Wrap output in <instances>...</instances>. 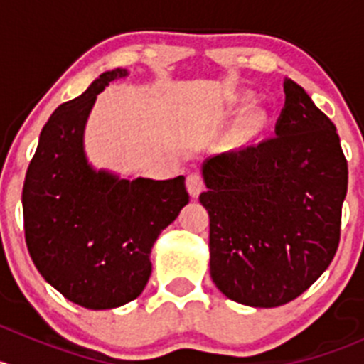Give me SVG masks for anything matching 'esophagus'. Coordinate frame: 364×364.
<instances>
[{
	"label": "esophagus",
	"mask_w": 364,
	"mask_h": 364,
	"mask_svg": "<svg viewBox=\"0 0 364 364\" xmlns=\"http://www.w3.org/2000/svg\"><path fill=\"white\" fill-rule=\"evenodd\" d=\"M186 188H188L190 196H192L193 199H197V197H199V193L203 192V188H204V181H203V178H200V174L192 172V174L186 176Z\"/></svg>",
	"instance_id": "esophagus-1"
}]
</instances>
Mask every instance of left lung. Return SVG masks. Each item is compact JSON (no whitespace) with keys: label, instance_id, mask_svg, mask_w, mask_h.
<instances>
[{"label":"left lung","instance_id":"left-lung-1","mask_svg":"<svg viewBox=\"0 0 364 364\" xmlns=\"http://www.w3.org/2000/svg\"><path fill=\"white\" fill-rule=\"evenodd\" d=\"M274 135L204 160L209 273L236 303L273 308L303 294L331 264L347 196L335 124L292 79Z\"/></svg>","mask_w":364,"mask_h":364}]
</instances>
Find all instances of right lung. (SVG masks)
<instances>
[{"instance_id":"1","label":"right lung","mask_w":364,"mask_h":364,"mask_svg":"<svg viewBox=\"0 0 364 364\" xmlns=\"http://www.w3.org/2000/svg\"><path fill=\"white\" fill-rule=\"evenodd\" d=\"M127 75V68L107 70L53 112L24 179L29 255L47 284L90 310L141 296L153 245L190 199L183 176L123 178L87 159L84 132L98 93Z\"/></svg>"}]
</instances>
